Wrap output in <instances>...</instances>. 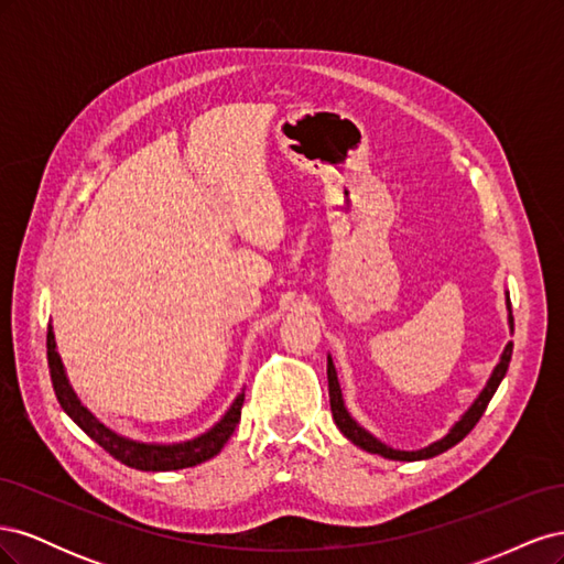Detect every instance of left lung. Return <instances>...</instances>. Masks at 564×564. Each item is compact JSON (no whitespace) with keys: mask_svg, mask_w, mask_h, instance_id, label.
<instances>
[{"mask_svg":"<svg viewBox=\"0 0 564 564\" xmlns=\"http://www.w3.org/2000/svg\"><path fill=\"white\" fill-rule=\"evenodd\" d=\"M506 305H508V324H510V332H513V311H510V296H508V294H506ZM510 355H513V344H508V346L503 348L499 365L494 367V371H491V377H489L487 386L482 388L480 395L475 398V402L468 406V412L452 425V431H449L445 437L437 440V442H433V445L423 447V449H416V452L392 449V447L383 445L381 440L373 437L369 431H365L362 425L357 423V421L348 414V409H346V404H344V395H340V386H338V377H336V367H334V362H332V355H329V357H327V379H329L332 416H334V421H336V425H338V431L344 433V435L352 442V445H357V447L365 449V452H369V454H379V456H383V458H392V460H421V458H433V456H437V454H442V452H447L449 447L458 445V442L464 440V437L475 429V423L480 421V416L485 414V409H487L489 400L494 398V392H497L499 383H501V381H503V377H506L508 365H510Z\"/></svg>","mask_w":564,"mask_h":564,"instance_id":"1","label":"left lung"}]
</instances>
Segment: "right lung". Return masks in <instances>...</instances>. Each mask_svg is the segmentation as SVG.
<instances>
[{
  "label": "right lung",
  "instance_id": "obj_1",
  "mask_svg": "<svg viewBox=\"0 0 564 564\" xmlns=\"http://www.w3.org/2000/svg\"><path fill=\"white\" fill-rule=\"evenodd\" d=\"M46 360H48V371H51V383H54L56 398L63 406V412L70 416L79 429L87 433L94 442H98L110 456L117 460H122L124 466L135 468V470H150V473H160V470H178V468H193L197 464H204V460L214 458L220 449H224L230 435L235 433V425L240 423L242 416V404H245V392L235 398L228 412L220 416L218 423H214L207 433H202L193 440L185 442H174V445H158V442H135L124 435H119L110 431L108 425L100 423L87 406H84L77 398V392L73 390L70 381L65 377V367L61 362V355L56 350V338L54 329L46 332Z\"/></svg>",
  "mask_w": 564,
  "mask_h": 564
}]
</instances>
